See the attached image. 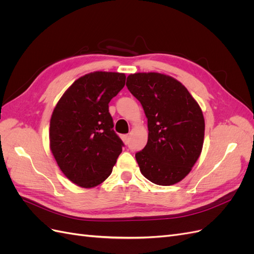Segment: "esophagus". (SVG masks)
Masks as SVG:
<instances>
[{"label": "esophagus", "instance_id": "34e87169", "mask_svg": "<svg viewBox=\"0 0 254 254\" xmlns=\"http://www.w3.org/2000/svg\"><path fill=\"white\" fill-rule=\"evenodd\" d=\"M122 140H123V142H124L125 144H128L129 143V135L128 134L122 135Z\"/></svg>", "mask_w": 254, "mask_h": 254}]
</instances>
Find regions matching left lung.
<instances>
[{
  "instance_id": "8db88e82",
  "label": "left lung",
  "mask_w": 254,
  "mask_h": 254,
  "mask_svg": "<svg viewBox=\"0 0 254 254\" xmlns=\"http://www.w3.org/2000/svg\"><path fill=\"white\" fill-rule=\"evenodd\" d=\"M126 86L147 118L148 141L135 153L142 175L158 186L180 182L202 150L204 118L200 106L180 81L165 74H130Z\"/></svg>"
}]
</instances>
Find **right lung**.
I'll list each match as a JSON object with an SVG mask.
<instances>
[{
	"label": "right lung",
	"instance_id": "1",
	"mask_svg": "<svg viewBox=\"0 0 254 254\" xmlns=\"http://www.w3.org/2000/svg\"><path fill=\"white\" fill-rule=\"evenodd\" d=\"M126 75L92 72L60 97L50 122V148L66 178L84 189L110 176L124 146L114 132L109 103L124 88Z\"/></svg>",
	"mask_w": 254,
	"mask_h": 254
}]
</instances>
